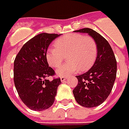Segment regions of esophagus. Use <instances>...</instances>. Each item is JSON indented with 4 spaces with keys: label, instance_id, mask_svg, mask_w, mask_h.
I'll use <instances>...</instances> for the list:
<instances>
[{
    "label": "esophagus",
    "instance_id": "obj_1",
    "mask_svg": "<svg viewBox=\"0 0 129 129\" xmlns=\"http://www.w3.org/2000/svg\"><path fill=\"white\" fill-rule=\"evenodd\" d=\"M68 78V77L67 76H62V77H60V81L63 82V81H66V79Z\"/></svg>",
    "mask_w": 129,
    "mask_h": 129
}]
</instances>
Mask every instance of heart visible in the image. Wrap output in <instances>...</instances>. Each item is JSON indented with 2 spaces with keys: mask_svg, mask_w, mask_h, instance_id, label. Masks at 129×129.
<instances>
[{
  "mask_svg": "<svg viewBox=\"0 0 129 129\" xmlns=\"http://www.w3.org/2000/svg\"><path fill=\"white\" fill-rule=\"evenodd\" d=\"M55 48H49L46 58L50 66L58 68L67 54L66 63L57 70L59 76H67L78 71H85L95 63L98 49L94 40L82 34H71L58 38Z\"/></svg>",
  "mask_w": 129,
  "mask_h": 129,
  "instance_id": "1",
  "label": "heart"
}]
</instances>
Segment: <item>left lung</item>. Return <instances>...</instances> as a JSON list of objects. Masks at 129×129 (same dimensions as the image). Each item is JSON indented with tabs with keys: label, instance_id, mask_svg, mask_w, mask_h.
<instances>
[{
	"label": "left lung",
	"instance_id": "left-lung-1",
	"mask_svg": "<svg viewBox=\"0 0 129 129\" xmlns=\"http://www.w3.org/2000/svg\"><path fill=\"white\" fill-rule=\"evenodd\" d=\"M75 32L91 36L96 43L98 55L90 70L76 76L78 83L73 93L78 104L86 108L95 107L105 101L111 92L116 77V60L109 42L99 33L88 28Z\"/></svg>",
	"mask_w": 129,
	"mask_h": 129
}]
</instances>
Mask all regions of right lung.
<instances>
[{
    "mask_svg": "<svg viewBox=\"0 0 129 129\" xmlns=\"http://www.w3.org/2000/svg\"><path fill=\"white\" fill-rule=\"evenodd\" d=\"M60 34L43 33L25 43L14 60L13 79L21 101L29 109L43 111L53 104L60 78L55 75L46 58L48 46Z\"/></svg>",
    "mask_w": 129,
    "mask_h": 129,
    "instance_id": "add662e5",
    "label": "right lung"
}]
</instances>
